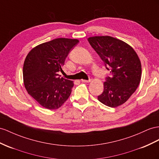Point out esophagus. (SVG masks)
<instances>
[{
  "mask_svg": "<svg viewBox=\"0 0 159 159\" xmlns=\"http://www.w3.org/2000/svg\"><path fill=\"white\" fill-rule=\"evenodd\" d=\"M81 81H82L83 83H89V82H91V79H89V80H83V79H82V80H81Z\"/></svg>",
  "mask_w": 159,
  "mask_h": 159,
  "instance_id": "obj_1",
  "label": "esophagus"
}]
</instances>
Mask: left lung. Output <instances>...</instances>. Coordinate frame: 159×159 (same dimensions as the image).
Segmentation results:
<instances>
[{
    "instance_id": "8db88e82",
    "label": "left lung",
    "mask_w": 159,
    "mask_h": 159,
    "mask_svg": "<svg viewBox=\"0 0 159 159\" xmlns=\"http://www.w3.org/2000/svg\"><path fill=\"white\" fill-rule=\"evenodd\" d=\"M88 41L111 73L98 100L108 107H118L127 101L140 84V60L135 50L120 39L105 35L90 37Z\"/></svg>"
}]
</instances>
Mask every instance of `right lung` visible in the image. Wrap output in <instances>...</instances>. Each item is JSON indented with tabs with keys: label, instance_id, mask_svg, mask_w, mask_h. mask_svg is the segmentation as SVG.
<instances>
[{
	"label": "right lung",
	"instance_id": "add662e5",
	"mask_svg": "<svg viewBox=\"0 0 159 159\" xmlns=\"http://www.w3.org/2000/svg\"><path fill=\"white\" fill-rule=\"evenodd\" d=\"M76 39L57 38L35 46L28 53L23 64V83L27 93L42 107H60L70 95L74 83L60 78L58 72Z\"/></svg>",
	"mask_w": 159,
	"mask_h": 159
}]
</instances>
